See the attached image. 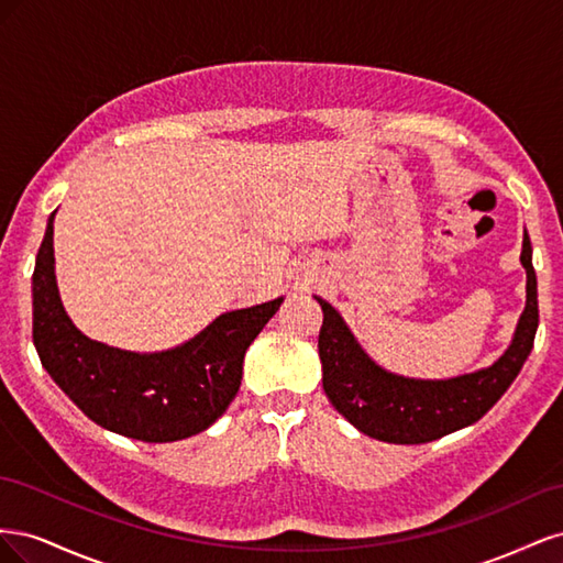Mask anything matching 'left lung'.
Instances as JSON below:
<instances>
[{"label": "left lung", "mask_w": 563, "mask_h": 563, "mask_svg": "<svg viewBox=\"0 0 563 563\" xmlns=\"http://www.w3.org/2000/svg\"><path fill=\"white\" fill-rule=\"evenodd\" d=\"M531 240L523 234L521 265L526 267V310L512 345L482 371L449 380H416L387 373L356 345L345 321L327 300L319 331L323 391L356 430L387 444H428L488 413L533 350L538 331V282L531 263Z\"/></svg>", "instance_id": "1"}]
</instances>
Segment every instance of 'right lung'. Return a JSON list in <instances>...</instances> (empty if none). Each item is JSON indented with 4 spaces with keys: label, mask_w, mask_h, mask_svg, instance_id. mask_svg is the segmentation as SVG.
<instances>
[{
    "label": "right lung",
    "mask_w": 563,
    "mask_h": 563,
    "mask_svg": "<svg viewBox=\"0 0 563 563\" xmlns=\"http://www.w3.org/2000/svg\"><path fill=\"white\" fill-rule=\"evenodd\" d=\"M54 216L32 275V338L42 366L100 428L164 444L213 424L242 385L244 354L284 298L220 314L185 345L139 354L84 335L65 314L54 275Z\"/></svg>",
    "instance_id": "obj_1"
}]
</instances>
